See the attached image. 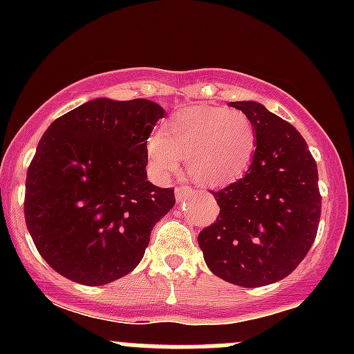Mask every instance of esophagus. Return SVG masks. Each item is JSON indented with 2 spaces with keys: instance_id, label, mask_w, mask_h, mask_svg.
<instances>
[{
  "instance_id": "esophagus-1",
  "label": "esophagus",
  "mask_w": 354,
  "mask_h": 354,
  "mask_svg": "<svg viewBox=\"0 0 354 354\" xmlns=\"http://www.w3.org/2000/svg\"><path fill=\"white\" fill-rule=\"evenodd\" d=\"M174 194H176V200H178V202H183V200L194 197L195 190H194V188H192V187H178L176 190H174Z\"/></svg>"
}]
</instances>
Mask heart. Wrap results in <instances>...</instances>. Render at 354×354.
Here are the masks:
<instances>
[{"mask_svg":"<svg viewBox=\"0 0 354 354\" xmlns=\"http://www.w3.org/2000/svg\"><path fill=\"white\" fill-rule=\"evenodd\" d=\"M252 120L240 109L194 108L176 114L145 144L156 173H174L187 159L188 173L198 183L221 187L243 174L255 151Z\"/></svg>","mask_w":354,"mask_h":354,"instance_id":"heart-1","label":"heart"}]
</instances>
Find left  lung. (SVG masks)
<instances>
[{"label": "left lung", "instance_id": "1", "mask_svg": "<svg viewBox=\"0 0 354 354\" xmlns=\"http://www.w3.org/2000/svg\"><path fill=\"white\" fill-rule=\"evenodd\" d=\"M255 127L257 147L241 180L212 192L219 216L198 234L210 272L243 288L289 276L317 236L322 197L317 162L292 124L255 101L230 102Z\"/></svg>", "mask_w": 354, "mask_h": 354}]
</instances>
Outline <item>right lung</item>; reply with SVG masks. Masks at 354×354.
<instances>
[{
    "label": "right lung",
    "instance_id": "right-lung-1",
    "mask_svg": "<svg viewBox=\"0 0 354 354\" xmlns=\"http://www.w3.org/2000/svg\"><path fill=\"white\" fill-rule=\"evenodd\" d=\"M164 114L147 99L99 97L42 135L25 181V223L63 277L102 286L140 263L152 227L176 202L145 171V144Z\"/></svg>",
    "mask_w": 354,
    "mask_h": 354
}]
</instances>
